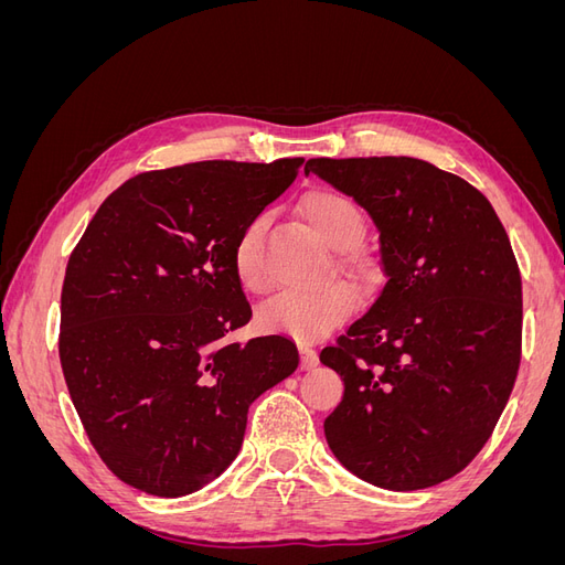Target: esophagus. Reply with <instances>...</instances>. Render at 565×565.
I'll return each mask as SVG.
<instances>
[{"label":"esophagus","mask_w":565,"mask_h":565,"mask_svg":"<svg viewBox=\"0 0 565 565\" xmlns=\"http://www.w3.org/2000/svg\"><path fill=\"white\" fill-rule=\"evenodd\" d=\"M299 353H301V370H311L318 365V353L313 347L299 344Z\"/></svg>","instance_id":"obj_1"}]
</instances>
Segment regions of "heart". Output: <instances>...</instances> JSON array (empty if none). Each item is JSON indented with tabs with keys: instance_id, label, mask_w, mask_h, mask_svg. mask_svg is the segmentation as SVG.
Instances as JSON below:
<instances>
[{
	"instance_id": "1",
	"label": "heart",
	"mask_w": 565,
	"mask_h": 565,
	"mask_svg": "<svg viewBox=\"0 0 565 565\" xmlns=\"http://www.w3.org/2000/svg\"><path fill=\"white\" fill-rule=\"evenodd\" d=\"M303 216L313 233L334 252L353 247L365 231V218L358 204L334 191H316L303 200ZM266 216H254L235 243L233 264L237 280L249 292H264L268 276L262 262ZM347 268L355 276H367L370 264L351 256ZM355 309L353 289L344 282H328L318 289H285L259 309V328L289 334L295 339H320L344 322Z\"/></svg>"
}]
</instances>
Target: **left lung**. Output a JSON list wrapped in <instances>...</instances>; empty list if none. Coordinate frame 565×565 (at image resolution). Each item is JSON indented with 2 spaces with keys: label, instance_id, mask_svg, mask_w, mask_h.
<instances>
[{
  "label": "left lung",
  "instance_id": "left-lung-1",
  "mask_svg": "<svg viewBox=\"0 0 565 565\" xmlns=\"http://www.w3.org/2000/svg\"><path fill=\"white\" fill-rule=\"evenodd\" d=\"M380 233L386 285L320 363L344 382L324 438L384 490L448 481L481 452L521 361V273L492 204L415 158H313Z\"/></svg>",
  "mask_w": 565,
  "mask_h": 565
}]
</instances>
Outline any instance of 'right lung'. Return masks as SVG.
<instances>
[{"instance_id":"right-lung-1","label":"right lung","mask_w":565,"mask_h":565,"mask_svg":"<svg viewBox=\"0 0 565 565\" xmlns=\"http://www.w3.org/2000/svg\"><path fill=\"white\" fill-rule=\"evenodd\" d=\"M301 158L207 160L129 179L71 254L61 365L108 469L158 498H183L241 452L249 405L299 365L282 334L245 344L233 252L243 228L295 181Z\"/></svg>"}]
</instances>
